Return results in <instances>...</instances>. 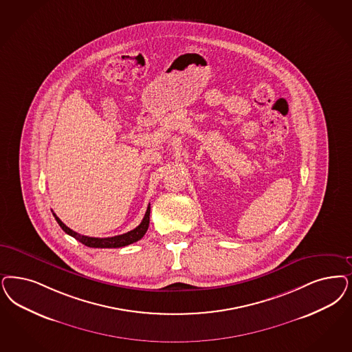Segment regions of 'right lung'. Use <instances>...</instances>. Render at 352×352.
<instances>
[{"label":"right lung","mask_w":352,"mask_h":352,"mask_svg":"<svg viewBox=\"0 0 352 352\" xmlns=\"http://www.w3.org/2000/svg\"><path fill=\"white\" fill-rule=\"evenodd\" d=\"M149 213H151V204L146 208L144 219L140 222V225L138 228H135L133 230L129 231L126 234L110 236V238H92V236L80 235V234L72 230L70 228H67L54 213H53V216H54L56 221L58 222V225L61 226L62 230L65 231L66 234L72 235L76 241L83 243L87 247H92V248H120V247L129 245L131 243L138 242L144 236V234L148 230V226H149Z\"/></svg>","instance_id":"right-lung-1"}]
</instances>
